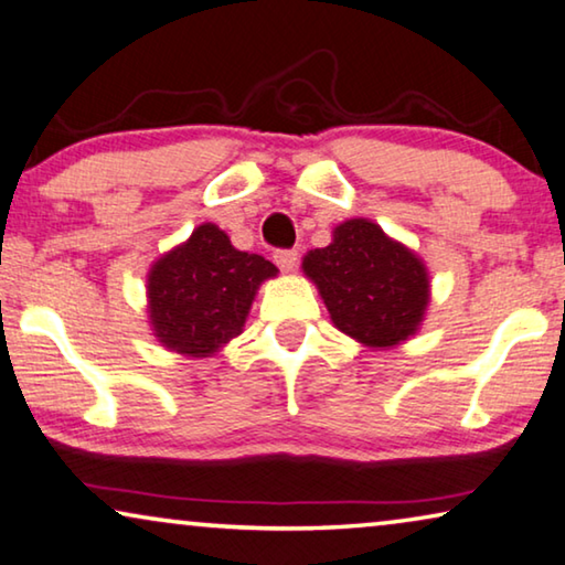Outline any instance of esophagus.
<instances>
[{
  "instance_id": "1",
  "label": "esophagus",
  "mask_w": 565,
  "mask_h": 565,
  "mask_svg": "<svg viewBox=\"0 0 565 565\" xmlns=\"http://www.w3.org/2000/svg\"><path fill=\"white\" fill-rule=\"evenodd\" d=\"M274 260H276V266L281 268V271L291 274L294 268H297V264H299V254H297V250H276Z\"/></svg>"
}]
</instances>
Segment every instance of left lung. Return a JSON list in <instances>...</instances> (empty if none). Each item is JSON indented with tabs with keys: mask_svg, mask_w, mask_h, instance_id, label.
Listing matches in <instances>:
<instances>
[{
	"mask_svg": "<svg viewBox=\"0 0 565 565\" xmlns=\"http://www.w3.org/2000/svg\"><path fill=\"white\" fill-rule=\"evenodd\" d=\"M301 271L317 286L337 330L370 350L408 342L431 301L424 258L367 217L337 225L330 246L301 258Z\"/></svg>",
	"mask_w": 565,
	"mask_h": 565,
	"instance_id": "8db88e82",
	"label": "left lung"
}]
</instances>
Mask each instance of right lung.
Segmentation results:
<instances>
[{
  "mask_svg": "<svg viewBox=\"0 0 565 565\" xmlns=\"http://www.w3.org/2000/svg\"><path fill=\"white\" fill-rule=\"evenodd\" d=\"M279 274L271 260L238 250L228 233L202 223L147 274V317L164 350L213 358L246 327L258 286Z\"/></svg>",
  "mask_w": 565,
  "mask_h": 565,
  "instance_id": "1",
  "label": "right lung"
}]
</instances>
